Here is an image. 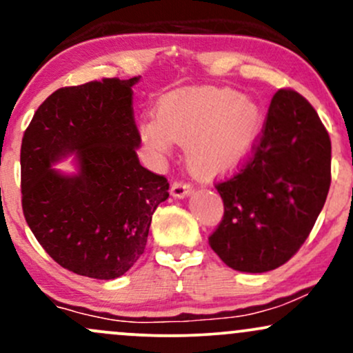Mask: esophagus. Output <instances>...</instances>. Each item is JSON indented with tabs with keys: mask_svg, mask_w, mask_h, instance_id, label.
Segmentation results:
<instances>
[{
	"mask_svg": "<svg viewBox=\"0 0 353 353\" xmlns=\"http://www.w3.org/2000/svg\"><path fill=\"white\" fill-rule=\"evenodd\" d=\"M190 192H192V185L185 184V182L176 181L171 185V196L176 197V199H184V197H188Z\"/></svg>",
	"mask_w": 353,
	"mask_h": 353,
	"instance_id": "1",
	"label": "esophagus"
}]
</instances>
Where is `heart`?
Returning a JSON list of instances; mask_svg holds the SVG:
<instances>
[{
	"label": "heart",
	"instance_id": "b5f03b06",
	"mask_svg": "<svg viewBox=\"0 0 353 353\" xmlns=\"http://www.w3.org/2000/svg\"><path fill=\"white\" fill-rule=\"evenodd\" d=\"M261 124L259 104L236 91L181 88L157 101L154 117L141 121L139 132L156 152H169L174 143L185 144L190 171L214 179L237 169Z\"/></svg>",
	"mask_w": 353,
	"mask_h": 353
}]
</instances>
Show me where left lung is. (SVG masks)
Listing matches in <instances>:
<instances>
[{
	"label": "left lung",
	"instance_id": "obj_1",
	"mask_svg": "<svg viewBox=\"0 0 353 353\" xmlns=\"http://www.w3.org/2000/svg\"><path fill=\"white\" fill-rule=\"evenodd\" d=\"M330 137L315 109L290 89L275 92L254 157L217 184L224 217L209 244L239 272L285 264L309 237L330 188Z\"/></svg>",
	"mask_w": 353,
	"mask_h": 353
}]
</instances>
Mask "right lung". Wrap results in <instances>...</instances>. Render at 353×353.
I'll use <instances>...</instances> for the list:
<instances>
[{
    "label": "right lung",
    "instance_id": "obj_1",
    "mask_svg": "<svg viewBox=\"0 0 353 353\" xmlns=\"http://www.w3.org/2000/svg\"><path fill=\"white\" fill-rule=\"evenodd\" d=\"M139 78L91 81L48 98L21 144L23 212L43 249L64 269L111 281L128 272L148 242L169 182L143 168L132 116ZM74 155L77 172L52 165Z\"/></svg>",
    "mask_w": 353,
    "mask_h": 353
}]
</instances>
